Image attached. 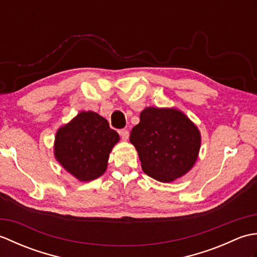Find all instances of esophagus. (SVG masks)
Here are the masks:
<instances>
[{"mask_svg":"<svg viewBox=\"0 0 257 257\" xmlns=\"http://www.w3.org/2000/svg\"><path fill=\"white\" fill-rule=\"evenodd\" d=\"M119 135L121 136V139H122L123 141H127V140H128V137H129V133H128V130H125V129L119 130Z\"/></svg>","mask_w":257,"mask_h":257,"instance_id":"1","label":"esophagus"}]
</instances>
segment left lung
<instances>
[{
	"instance_id": "8db88e82",
	"label": "left lung",
	"mask_w": 257,
	"mask_h": 257,
	"mask_svg": "<svg viewBox=\"0 0 257 257\" xmlns=\"http://www.w3.org/2000/svg\"><path fill=\"white\" fill-rule=\"evenodd\" d=\"M129 140L144 172L163 183L185 176L194 167L201 148L199 128L177 108H145Z\"/></svg>"
}]
</instances>
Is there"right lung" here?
I'll list each match as a JSON object with an SVG mask.
<instances>
[{
  "label": "right lung",
  "instance_id": "obj_1",
  "mask_svg": "<svg viewBox=\"0 0 257 257\" xmlns=\"http://www.w3.org/2000/svg\"><path fill=\"white\" fill-rule=\"evenodd\" d=\"M119 139L107 119L95 111H80L57 129L54 157L78 181L88 182L105 173Z\"/></svg>",
  "mask_w": 257,
  "mask_h": 257
}]
</instances>
